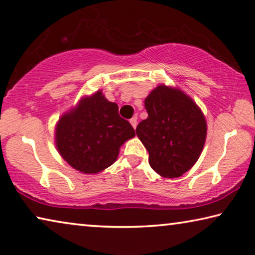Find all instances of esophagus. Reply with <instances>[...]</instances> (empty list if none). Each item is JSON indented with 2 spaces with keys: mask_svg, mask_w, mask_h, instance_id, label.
<instances>
[{
  "mask_svg": "<svg viewBox=\"0 0 255 255\" xmlns=\"http://www.w3.org/2000/svg\"><path fill=\"white\" fill-rule=\"evenodd\" d=\"M130 124H131L132 127L136 128V126H137V118H136V117H134V118L130 119Z\"/></svg>",
  "mask_w": 255,
  "mask_h": 255,
  "instance_id": "1",
  "label": "esophagus"
}]
</instances>
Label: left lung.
<instances>
[{
	"mask_svg": "<svg viewBox=\"0 0 255 255\" xmlns=\"http://www.w3.org/2000/svg\"><path fill=\"white\" fill-rule=\"evenodd\" d=\"M148 117L136 134L148 152L151 168L164 178L188 171L202 153L207 120L197 104L176 87L161 84L145 99Z\"/></svg>",
	"mask_w": 255,
	"mask_h": 255,
	"instance_id": "obj_1",
	"label": "left lung"
}]
</instances>
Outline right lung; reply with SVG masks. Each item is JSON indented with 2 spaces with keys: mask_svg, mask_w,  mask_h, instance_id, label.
<instances>
[{
  "mask_svg": "<svg viewBox=\"0 0 255 255\" xmlns=\"http://www.w3.org/2000/svg\"><path fill=\"white\" fill-rule=\"evenodd\" d=\"M54 135L62 159L77 171L93 175L115 163L120 147L135 136V130L119 116L118 104L98 91L83 96L60 117Z\"/></svg>",
  "mask_w": 255,
  "mask_h": 255,
  "instance_id": "1",
  "label": "right lung"
}]
</instances>
